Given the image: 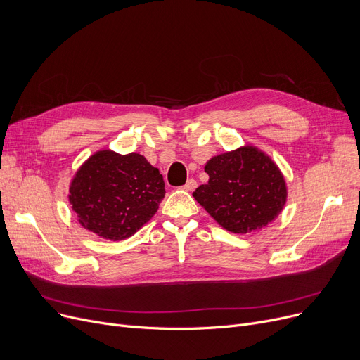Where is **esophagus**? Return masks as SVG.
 Wrapping results in <instances>:
<instances>
[{
  "label": "esophagus",
  "instance_id": "obj_1",
  "mask_svg": "<svg viewBox=\"0 0 360 360\" xmlns=\"http://www.w3.org/2000/svg\"><path fill=\"white\" fill-rule=\"evenodd\" d=\"M185 191H194L197 188V181L195 179H188L186 184L182 186Z\"/></svg>",
  "mask_w": 360,
  "mask_h": 360
}]
</instances>
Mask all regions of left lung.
<instances>
[{
	"label": "left lung",
	"instance_id": "left-lung-1",
	"mask_svg": "<svg viewBox=\"0 0 360 360\" xmlns=\"http://www.w3.org/2000/svg\"><path fill=\"white\" fill-rule=\"evenodd\" d=\"M204 170L209 182L200 185L193 195L232 233L266 228L286 204L288 186L278 166L254 146L214 156Z\"/></svg>",
	"mask_w": 360,
	"mask_h": 360
}]
</instances>
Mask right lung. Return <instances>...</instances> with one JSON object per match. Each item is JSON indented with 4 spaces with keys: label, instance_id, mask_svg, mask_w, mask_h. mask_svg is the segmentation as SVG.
<instances>
[{
    "label": "right lung",
    "instance_id": "right-lung-1",
    "mask_svg": "<svg viewBox=\"0 0 360 360\" xmlns=\"http://www.w3.org/2000/svg\"><path fill=\"white\" fill-rule=\"evenodd\" d=\"M163 197V176L144 156L101 150L77 170L68 200L84 229L122 240L156 214Z\"/></svg>",
    "mask_w": 360,
    "mask_h": 360
}]
</instances>
